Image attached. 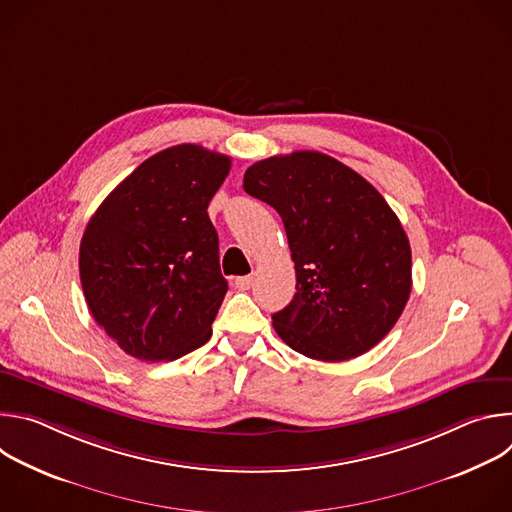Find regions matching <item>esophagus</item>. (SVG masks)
<instances>
[{
    "mask_svg": "<svg viewBox=\"0 0 512 512\" xmlns=\"http://www.w3.org/2000/svg\"><path fill=\"white\" fill-rule=\"evenodd\" d=\"M253 281H255V277L253 275H243V277H237L235 279V285L239 287V289H251V285H253Z\"/></svg>",
    "mask_w": 512,
    "mask_h": 512,
    "instance_id": "34e87169",
    "label": "esophagus"
}]
</instances>
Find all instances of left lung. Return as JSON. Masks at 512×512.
<instances>
[{
	"mask_svg": "<svg viewBox=\"0 0 512 512\" xmlns=\"http://www.w3.org/2000/svg\"><path fill=\"white\" fill-rule=\"evenodd\" d=\"M243 188L279 212L296 263V296L273 314L279 338L324 362L379 344L411 294L409 239L379 190L320 152L261 160Z\"/></svg>",
	"mask_w": 512,
	"mask_h": 512,
	"instance_id": "1",
	"label": "left lung"
}]
</instances>
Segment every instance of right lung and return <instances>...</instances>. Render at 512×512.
I'll return each mask as SVG.
<instances>
[{"label":"right lung","mask_w":512,"mask_h":512,"mask_svg":"<svg viewBox=\"0 0 512 512\" xmlns=\"http://www.w3.org/2000/svg\"><path fill=\"white\" fill-rule=\"evenodd\" d=\"M231 158L196 143L139 164L85 229L79 271L95 322L148 362L176 360L212 334L227 294L208 202Z\"/></svg>","instance_id":"1"}]
</instances>
